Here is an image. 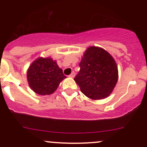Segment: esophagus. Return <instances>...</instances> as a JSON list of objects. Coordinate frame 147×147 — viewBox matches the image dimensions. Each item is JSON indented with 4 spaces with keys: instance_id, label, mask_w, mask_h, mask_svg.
I'll use <instances>...</instances> for the list:
<instances>
[{
    "instance_id": "1",
    "label": "esophagus",
    "mask_w": 147,
    "mask_h": 147,
    "mask_svg": "<svg viewBox=\"0 0 147 147\" xmlns=\"http://www.w3.org/2000/svg\"><path fill=\"white\" fill-rule=\"evenodd\" d=\"M75 72H71V74H70V75H69V77H71V78H73V77H75Z\"/></svg>"
}]
</instances>
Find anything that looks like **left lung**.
Instances as JSON below:
<instances>
[{
    "mask_svg": "<svg viewBox=\"0 0 147 147\" xmlns=\"http://www.w3.org/2000/svg\"><path fill=\"white\" fill-rule=\"evenodd\" d=\"M79 67L80 70L74 80L86 97L104 99L112 92L117 82V67L106 50L97 47L88 48Z\"/></svg>",
    "mask_w": 147,
    "mask_h": 147,
    "instance_id": "8db88e82",
    "label": "left lung"
}]
</instances>
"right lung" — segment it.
<instances>
[{"mask_svg": "<svg viewBox=\"0 0 147 147\" xmlns=\"http://www.w3.org/2000/svg\"><path fill=\"white\" fill-rule=\"evenodd\" d=\"M27 77L32 90L41 95L53 93L66 77L51 58L37 59L30 66Z\"/></svg>", "mask_w": 147, "mask_h": 147, "instance_id": "right-lung-1", "label": "right lung"}]
</instances>
